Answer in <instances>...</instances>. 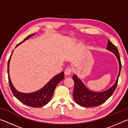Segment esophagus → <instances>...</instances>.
<instances>
[{
	"instance_id": "34e87169",
	"label": "esophagus",
	"mask_w": 128,
	"mask_h": 128,
	"mask_svg": "<svg viewBox=\"0 0 128 128\" xmlns=\"http://www.w3.org/2000/svg\"><path fill=\"white\" fill-rule=\"evenodd\" d=\"M72 72V69L70 68H66V70L64 71V73L67 76H69L70 75L71 73Z\"/></svg>"
}]
</instances>
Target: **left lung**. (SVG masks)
I'll return each instance as SVG.
<instances>
[{
  "mask_svg": "<svg viewBox=\"0 0 128 128\" xmlns=\"http://www.w3.org/2000/svg\"><path fill=\"white\" fill-rule=\"evenodd\" d=\"M107 49L113 52L118 58L120 68H119V73L116 81L114 85L108 90L103 92H97L88 90L76 75L73 76L72 78L74 82V88L73 92V96L76 102L82 107H96L102 104L113 94L117 87L121 69L120 55L118 48L114 44H112L110 40H108Z\"/></svg>",
  "mask_w": 128,
  "mask_h": 128,
  "instance_id": "left-lung-1",
  "label": "left lung"
}]
</instances>
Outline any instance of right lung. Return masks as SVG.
<instances>
[{"instance_id": "add662e5", "label": "right lung", "mask_w": 128, "mask_h": 128, "mask_svg": "<svg viewBox=\"0 0 128 128\" xmlns=\"http://www.w3.org/2000/svg\"><path fill=\"white\" fill-rule=\"evenodd\" d=\"M33 35H34V34L28 36L22 42L18 43L16 46V47ZM12 54V53L10 55V59L8 62L7 71L8 75V81H9L10 90H11L13 94L21 103L28 106H30V107L37 108L42 107V106L46 105V104L48 103L50 101L56 86H57L60 81H62V80L64 78V72H62L60 74H58L56 75L55 76H54L44 87L42 88L40 90L31 93H22L18 92V91L15 89L14 86H13L10 77L9 66L10 59V58H11Z\"/></svg>"}]
</instances>
